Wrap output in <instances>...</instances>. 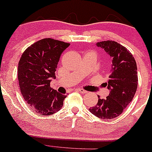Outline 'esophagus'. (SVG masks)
<instances>
[{
	"mask_svg": "<svg viewBox=\"0 0 152 152\" xmlns=\"http://www.w3.org/2000/svg\"><path fill=\"white\" fill-rule=\"evenodd\" d=\"M77 91H78L80 92V93H82V94H86L87 93L86 91L83 90V89H82V88H77Z\"/></svg>",
	"mask_w": 152,
	"mask_h": 152,
	"instance_id": "1",
	"label": "esophagus"
}]
</instances>
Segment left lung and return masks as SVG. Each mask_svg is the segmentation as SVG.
Wrapping results in <instances>:
<instances>
[{
  "label": "left lung",
  "mask_w": 152,
  "mask_h": 152,
  "mask_svg": "<svg viewBox=\"0 0 152 152\" xmlns=\"http://www.w3.org/2000/svg\"><path fill=\"white\" fill-rule=\"evenodd\" d=\"M96 45L112 59L113 72L104 83L110 90L109 95L106 99L99 98L89 110L98 118L111 119L118 116L133 99L138 81L137 64L131 53L118 42L104 41Z\"/></svg>",
  "instance_id": "1"
}]
</instances>
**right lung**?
<instances>
[{
  "mask_svg": "<svg viewBox=\"0 0 152 152\" xmlns=\"http://www.w3.org/2000/svg\"><path fill=\"white\" fill-rule=\"evenodd\" d=\"M69 43L43 39L31 45L23 53L18 64V81L22 96L33 110L44 115L61 109L66 95L50 88L56 77L61 53Z\"/></svg>",
  "mask_w": 152,
  "mask_h": 152,
  "instance_id": "right-lung-1",
  "label": "right lung"
}]
</instances>
